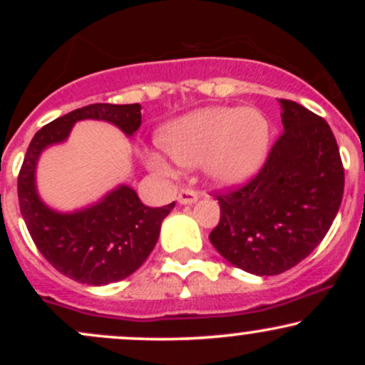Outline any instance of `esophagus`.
<instances>
[{
  "instance_id": "esophagus-1",
  "label": "esophagus",
  "mask_w": 365,
  "mask_h": 365,
  "mask_svg": "<svg viewBox=\"0 0 365 365\" xmlns=\"http://www.w3.org/2000/svg\"><path fill=\"white\" fill-rule=\"evenodd\" d=\"M197 199H199V192L194 190V188L185 187L178 192V202L180 204H194Z\"/></svg>"
}]
</instances>
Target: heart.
<instances>
[{
    "label": "heart",
    "mask_w": 365,
    "mask_h": 365,
    "mask_svg": "<svg viewBox=\"0 0 365 365\" xmlns=\"http://www.w3.org/2000/svg\"><path fill=\"white\" fill-rule=\"evenodd\" d=\"M269 137V123L259 111L206 108L170 123L159 140L175 163L194 166L204 161L209 178L233 185L261 166ZM148 163L159 173H171L170 163L161 154L149 153Z\"/></svg>",
    "instance_id": "b5f03b06"
}]
</instances>
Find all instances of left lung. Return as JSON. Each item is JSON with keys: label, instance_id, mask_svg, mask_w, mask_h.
<instances>
[{"label": "left lung", "instance_id": "8db88e82", "mask_svg": "<svg viewBox=\"0 0 365 365\" xmlns=\"http://www.w3.org/2000/svg\"><path fill=\"white\" fill-rule=\"evenodd\" d=\"M283 132L262 168L240 187L217 192L215 249L247 273L273 276L319 245L340 209L345 171L324 118L279 99Z\"/></svg>", "mask_w": 365, "mask_h": 365}]
</instances>
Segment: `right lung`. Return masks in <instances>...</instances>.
Wrapping results in <instances>:
<instances>
[{"instance_id":"obj_1","label":"right lung","mask_w":365,"mask_h":365,"mask_svg":"<svg viewBox=\"0 0 365 365\" xmlns=\"http://www.w3.org/2000/svg\"><path fill=\"white\" fill-rule=\"evenodd\" d=\"M104 120L127 135L142 123L140 104H89L44 125L31 140L19 173V204L39 252L56 271L78 283L101 287L127 278L156 245L161 221L175 202L148 207L127 185L83 211L61 215L44 206L36 192V163L41 150L63 142L78 120Z\"/></svg>"}]
</instances>
